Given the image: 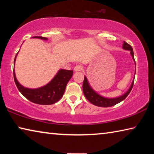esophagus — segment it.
I'll use <instances>...</instances> for the list:
<instances>
[{
	"instance_id": "1",
	"label": "esophagus",
	"mask_w": 154,
	"mask_h": 154,
	"mask_svg": "<svg viewBox=\"0 0 154 154\" xmlns=\"http://www.w3.org/2000/svg\"><path fill=\"white\" fill-rule=\"evenodd\" d=\"M82 70V66L81 65H77L75 66L74 68V71L75 72H79L81 71Z\"/></svg>"
}]
</instances>
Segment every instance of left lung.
I'll use <instances>...</instances> for the list:
<instances>
[{"label":"left lung","instance_id":"8db88e82","mask_svg":"<svg viewBox=\"0 0 154 154\" xmlns=\"http://www.w3.org/2000/svg\"><path fill=\"white\" fill-rule=\"evenodd\" d=\"M122 48L125 49V50L130 51V55H131L132 58L134 62L135 72H136V63H135V60L134 58V52H133L132 48L129 45V44H128L124 41L123 43V45H122ZM134 76H135V74H134ZM134 80V78L133 81H132L131 85H130L129 89L124 94L118 96V97L107 98L99 94L98 92H96L90 85V83L87 79V77L84 76V80H83V94H84L85 98L88 99V100L90 101V102L92 104H93V105L98 106H101V107H109V106H112L115 105H116V104H118L120 102H122V100H124V99L127 97L128 95L130 94V91L132 90V87H133Z\"/></svg>","mask_w":154,"mask_h":154}]
</instances>
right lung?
Listing matches in <instances>:
<instances>
[{"label":"right lung","mask_w":154,"mask_h":154,"mask_svg":"<svg viewBox=\"0 0 154 154\" xmlns=\"http://www.w3.org/2000/svg\"><path fill=\"white\" fill-rule=\"evenodd\" d=\"M32 38L48 40V38L43 36H34ZM17 54L18 53L14 60V65ZM72 74L73 71L60 69L53 79L46 85L38 88H28L24 87L19 83L15 76V66L14 69L15 83L21 94L32 103L42 105H53L58 102L63 96L67 83L71 79Z\"/></svg>","instance_id":"obj_1"}]
</instances>
